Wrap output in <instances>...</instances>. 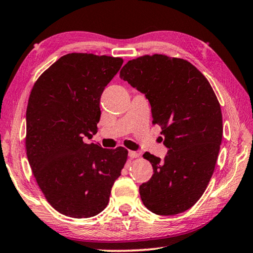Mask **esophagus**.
<instances>
[{
  "instance_id": "obj_1",
  "label": "esophagus",
  "mask_w": 253,
  "mask_h": 253,
  "mask_svg": "<svg viewBox=\"0 0 253 253\" xmlns=\"http://www.w3.org/2000/svg\"><path fill=\"white\" fill-rule=\"evenodd\" d=\"M138 156H140V154H138L137 152H134V151L128 152V157L130 158H137Z\"/></svg>"
}]
</instances>
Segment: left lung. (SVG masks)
<instances>
[{"label": "left lung", "instance_id": "1", "mask_svg": "<svg viewBox=\"0 0 253 253\" xmlns=\"http://www.w3.org/2000/svg\"><path fill=\"white\" fill-rule=\"evenodd\" d=\"M120 77L145 95L169 149L164 161L143 155L154 173L140 185L142 202L157 215L182 213L202 197L214 172L223 136L217 97L194 65L164 54L128 61Z\"/></svg>", "mask_w": 253, "mask_h": 253}]
</instances>
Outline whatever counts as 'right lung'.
<instances>
[{"mask_svg":"<svg viewBox=\"0 0 253 253\" xmlns=\"http://www.w3.org/2000/svg\"><path fill=\"white\" fill-rule=\"evenodd\" d=\"M123 60L69 53L36 82L26 111V151L50 205L73 218L104 211L127 159L125 147L102 148L86 138L97 133L100 97Z\"/></svg>","mask_w":253,"mask_h":253,"instance_id":"add662e5","label":"right lung"}]
</instances>
